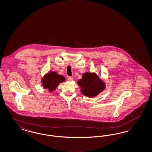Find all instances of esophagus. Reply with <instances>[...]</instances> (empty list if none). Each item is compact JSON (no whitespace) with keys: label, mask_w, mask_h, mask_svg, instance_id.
Listing matches in <instances>:
<instances>
[{"label":"esophagus","mask_w":152,"mask_h":152,"mask_svg":"<svg viewBox=\"0 0 152 152\" xmlns=\"http://www.w3.org/2000/svg\"><path fill=\"white\" fill-rule=\"evenodd\" d=\"M68 81H72L73 80V78L72 77H69L68 78Z\"/></svg>","instance_id":"esophagus-1"}]
</instances>
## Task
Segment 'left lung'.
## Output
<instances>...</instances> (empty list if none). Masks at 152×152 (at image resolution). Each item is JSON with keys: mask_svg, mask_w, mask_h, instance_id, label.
I'll list each match as a JSON object with an SVG mask.
<instances>
[{"mask_svg": "<svg viewBox=\"0 0 152 152\" xmlns=\"http://www.w3.org/2000/svg\"><path fill=\"white\" fill-rule=\"evenodd\" d=\"M77 83L81 88V94L90 98L96 97L106 88L105 81L94 72L84 73Z\"/></svg>", "mask_w": 152, "mask_h": 152, "instance_id": "1", "label": "left lung"}]
</instances>
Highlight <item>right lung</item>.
Listing matches in <instances>:
<instances>
[{"label": "right lung", "mask_w": 152, "mask_h": 152, "mask_svg": "<svg viewBox=\"0 0 152 152\" xmlns=\"http://www.w3.org/2000/svg\"><path fill=\"white\" fill-rule=\"evenodd\" d=\"M65 77L58 75L55 71H51L47 73L41 79L42 86L44 89H47L51 93L55 91L58 86L64 82Z\"/></svg>", "instance_id": "add662e5"}]
</instances>
